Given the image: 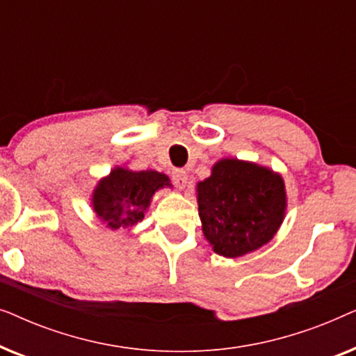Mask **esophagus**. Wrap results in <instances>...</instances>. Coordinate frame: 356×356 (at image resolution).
<instances>
[{"instance_id": "esophagus-1", "label": "esophagus", "mask_w": 356, "mask_h": 356, "mask_svg": "<svg viewBox=\"0 0 356 356\" xmlns=\"http://www.w3.org/2000/svg\"><path fill=\"white\" fill-rule=\"evenodd\" d=\"M173 183H175V186H177L178 189H184L186 188V183H188V175H186V172H184V170H181V168H177V170H173Z\"/></svg>"}]
</instances>
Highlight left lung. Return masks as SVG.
<instances>
[{
  "label": "left lung",
  "mask_w": 356,
  "mask_h": 356,
  "mask_svg": "<svg viewBox=\"0 0 356 356\" xmlns=\"http://www.w3.org/2000/svg\"><path fill=\"white\" fill-rule=\"evenodd\" d=\"M202 233L213 252L241 257L267 245L286 212L280 173L250 160L220 159L196 186Z\"/></svg>",
  "instance_id": "obj_1"
}]
</instances>
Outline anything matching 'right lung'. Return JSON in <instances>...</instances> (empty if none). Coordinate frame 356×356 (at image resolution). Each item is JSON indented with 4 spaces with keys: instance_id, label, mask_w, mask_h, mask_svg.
Returning <instances> with one entry per match:
<instances>
[{
    "instance_id": "1",
    "label": "right lung",
    "mask_w": 356,
    "mask_h": 356,
    "mask_svg": "<svg viewBox=\"0 0 356 356\" xmlns=\"http://www.w3.org/2000/svg\"><path fill=\"white\" fill-rule=\"evenodd\" d=\"M163 188H172L165 173L115 167L106 177L99 179L92 191L90 206L105 228L129 232L144 218L154 194Z\"/></svg>"
}]
</instances>
